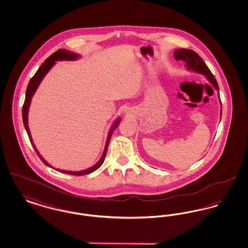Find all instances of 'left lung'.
Masks as SVG:
<instances>
[{
  "mask_svg": "<svg viewBox=\"0 0 248 248\" xmlns=\"http://www.w3.org/2000/svg\"><path fill=\"white\" fill-rule=\"evenodd\" d=\"M174 58L176 60L184 61L186 68H188L189 70L203 74L208 79V81L215 86V88L218 90V84L217 83L216 78L214 77L212 72L208 69L204 61L196 52L189 49H183V48L177 49L174 53ZM220 104H221V101H220ZM220 113H222V109Z\"/></svg>",
  "mask_w": 248,
  "mask_h": 248,
  "instance_id": "left-lung-1",
  "label": "left lung"
}]
</instances>
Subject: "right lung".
<instances>
[{"label": "right lung", "instance_id": "1", "mask_svg": "<svg viewBox=\"0 0 248 248\" xmlns=\"http://www.w3.org/2000/svg\"><path fill=\"white\" fill-rule=\"evenodd\" d=\"M78 58V55L70 52L66 49H59L57 52L53 53L49 58L46 59V61L41 65V67L39 68V70L36 71L34 76L31 79L30 83L28 84V87H27V90H26V97H25V101H24L23 107H22V117H23V123L24 126L26 128V131L28 133V136H29V139L31 140V143L33 147V149L35 150L36 154H38L39 158L42 160V162L46 165H47L50 167V165L48 164L47 162L39 154V153L37 152L36 150L35 145L33 144L32 142V138H31V132H30V128H29V125H28V113H29V108H30V104H31V96L33 95V94L35 93L36 89L37 87L39 86L40 83L42 82L43 78L46 76V74L47 73L48 71L53 67V65L55 64L56 61L58 60H74ZM120 119H118L114 124L112 125L110 132L108 134V140H107L106 146H105V150H104V153L102 154L100 160L92 167L88 168V169H85L83 171H79V172H72V171H65V170H60V169H57L58 171H60L62 173H65V174H69V175H73V176H83V175H87V174H90L92 172L95 171L96 169H98L105 160V156H106L107 150H108V143L110 140V138H111V135L113 133V131L117 128L119 124H120Z\"/></svg>", "mask_w": 248, "mask_h": 248}]
</instances>
